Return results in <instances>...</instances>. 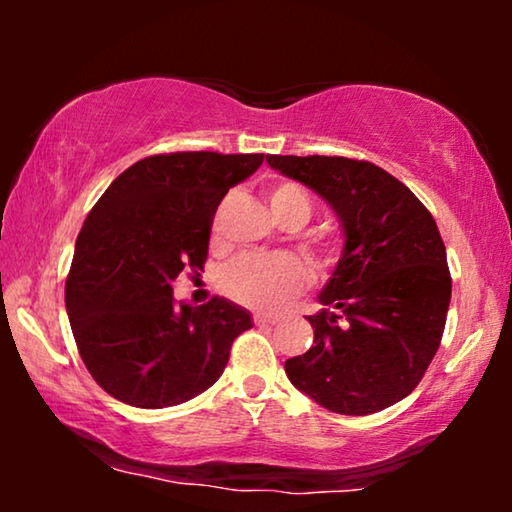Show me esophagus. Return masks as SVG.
Listing matches in <instances>:
<instances>
[{
  "label": "esophagus",
  "instance_id": "34e87169",
  "mask_svg": "<svg viewBox=\"0 0 512 512\" xmlns=\"http://www.w3.org/2000/svg\"><path fill=\"white\" fill-rule=\"evenodd\" d=\"M277 317H268V314H254V324L256 326H275Z\"/></svg>",
  "mask_w": 512,
  "mask_h": 512
}]
</instances>
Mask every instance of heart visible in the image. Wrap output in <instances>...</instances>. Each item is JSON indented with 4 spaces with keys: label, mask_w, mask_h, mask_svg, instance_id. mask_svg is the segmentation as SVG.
<instances>
[{
    "label": "heart",
    "mask_w": 512,
    "mask_h": 512,
    "mask_svg": "<svg viewBox=\"0 0 512 512\" xmlns=\"http://www.w3.org/2000/svg\"><path fill=\"white\" fill-rule=\"evenodd\" d=\"M270 209L275 219L284 226H303L312 214V202L307 193L293 181H277L268 191ZM319 258L331 263L335 258V244L319 240ZM307 270L296 256H242L230 263L221 277V289L235 303L254 307V310L275 312L291 298L305 291Z\"/></svg>",
    "instance_id": "b5f03b06"
}]
</instances>
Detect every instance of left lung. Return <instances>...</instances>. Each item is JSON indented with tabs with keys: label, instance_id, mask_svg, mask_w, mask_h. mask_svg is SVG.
<instances>
[{
	"label": "left lung",
	"instance_id": "8db88e82",
	"mask_svg": "<svg viewBox=\"0 0 512 512\" xmlns=\"http://www.w3.org/2000/svg\"><path fill=\"white\" fill-rule=\"evenodd\" d=\"M317 191L345 228V249L307 317L314 345L284 363L321 408L373 415L422 382L445 331L452 277L436 221L408 186L368 160L268 156Z\"/></svg>",
	"mask_w": 512,
	"mask_h": 512
}]
</instances>
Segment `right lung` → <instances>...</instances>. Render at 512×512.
I'll list each match as a JSON object with an SVG mask.
<instances>
[{"label":"right lung","instance_id":"obj_1","mask_svg":"<svg viewBox=\"0 0 512 512\" xmlns=\"http://www.w3.org/2000/svg\"><path fill=\"white\" fill-rule=\"evenodd\" d=\"M265 153L177 151L111 181L76 237L65 282L69 324L93 380L118 401L158 410L191 401L226 368L247 310L223 298L179 305L172 282L202 270L216 207Z\"/></svg>","mask_w":512,"mask_h":512}]
</instances>
